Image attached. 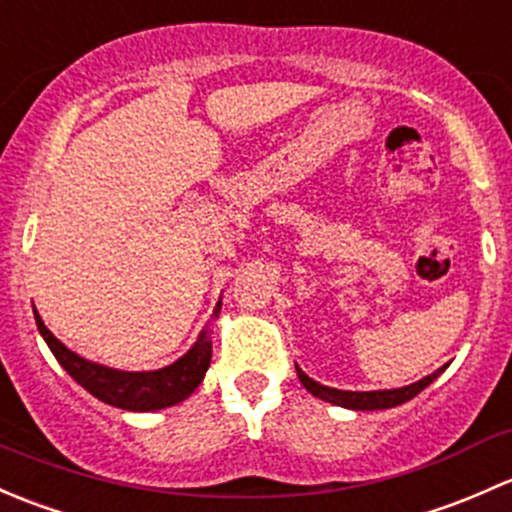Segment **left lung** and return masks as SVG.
<instances>
[{"mask_svg":"<svg viewBox=\"0 0 512 512\" xmlns=\"http://www.w3.org/2000/svg\"><path fill=\"white\" fill-rule=\"evenodd\" d=\"M444 370H446V367H439V370L426 374L424 379H419V382L409 384V387L374 389V392H350V389L325 387V384H320V382H315V379H310L308 374H305L298 365H295V372H298L300 384H303V387L308 389V392L313 394V397L323 399V402L335 404V407L355 409V412H374V409L399 407V404H404V402H409V399H414L416 394L421 392V389L429 387V384L434 382V379L439 377V374L444 372Z\"/></svg>","mask_w":512,"mask_h":512,"instance_id":"1","label":"left lung"}]
</instances>
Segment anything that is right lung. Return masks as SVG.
Segmentation results:
<instances>
[{"label":"right lung","instance_id":"add662e5","mask_svg":"<svg viewBox=\"0 0 512 512\" xmlns=\"http://www.w3.org/2000/svg\"><path fill=\"white\" fill-rule=\"evenodd\" d=\"M219 310L221 303H217V308H214V320L219 318ZM34 318L41 337H44L46 345L54 352V357L59 360L63 370L71 374L86 392H91L93 397L100 399V402L125 409V412H157V409L175 407V404L184 402L202 384L204 374L209 370V362H212L209 325L199 333L197 342L179 360L172 362V365L150 372H128L98 365V362L76 355V352L68 350L59 337L46 328L44 320H41V315L36 310Z\"/></svg>","mask_w":512,"mask_h":512}]
</instances>
